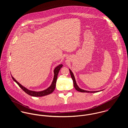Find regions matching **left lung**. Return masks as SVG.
I'll list each match as a JSON object with an SVG mask.
<instances>
[{"mask_svg": "<svg viewBox=\"0 0 128 128\" xmlns=\"http://www.w3.org/2000/svg\"><path fill=\"white\" fill-rule=\"evenodd\" d=\"M70 70V75H71V77H72V78L73 80V85H74V87L75 88V89L78 91L80 92H98L102 91L104 90H100V91H86V90H84L83 89H82L81 88H80L79 87V86L77 85V83H76V80H75V77H74V75L73 74V72H72V71L69 69Z\"/></svg>", "mask_w": 128, "mask_h": 128, "instance_id": "8db88e82", "label": "left lung"}]
</instances>
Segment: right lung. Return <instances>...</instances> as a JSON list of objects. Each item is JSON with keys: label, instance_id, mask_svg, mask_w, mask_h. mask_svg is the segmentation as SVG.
Listing matches in <instances>:
<instances>
[{"label": "right lung", "instance_id": "add662e5", "mask_svg": "<svg viewBox=\"0 0 128 128\" xmlns=\"http://www.w3.org/2000/svg\"><path fill=\"white\" fill-rule=\"evenodd\" d=\"M62 64H60L55 68L54 70V78H53V80L51 85L47 89H46L43 91H42L36 92L30 90L24 87V86H23L20 83H19L18 82L12 75H11V77H12L13 80L18 85L19 87L24 91L25 92L28 94H29L31 96H43L48 95V94H51L54 91L55 88H56V84L58 75L59 72L60 70L62 68Z\"/></svg>", "mask_w": 128, "mask_h": 128}]
</instances>
